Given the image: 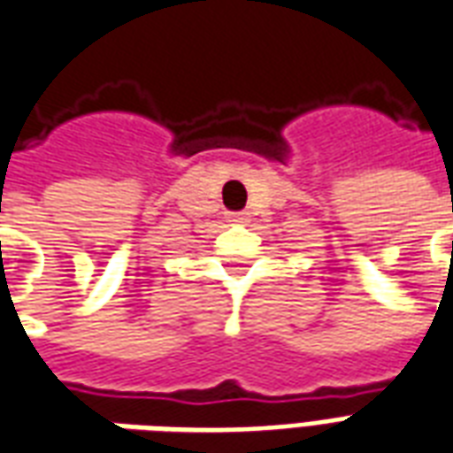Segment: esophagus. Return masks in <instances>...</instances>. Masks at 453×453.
Wrapping results in <instances>:
<instances>
[{
  "label": "esophagus",
  "instance_id": "esophagus-1",
  "mask_svg": "<svg viewBox=\"0 0 453 453\" xmlns=\"http://www.w3.org/2000/svg\"><path fill=\"white\" fill-rule=\"evenodd\" d=\"M247 218H250V213H245V211H237V213H230V220H233V223H245Z\"/></svg>",
  "mask_w": 453,
  "mask_h": 453
}]
</instances>
